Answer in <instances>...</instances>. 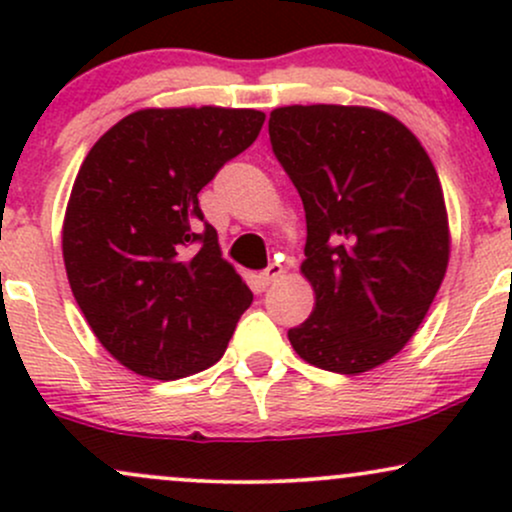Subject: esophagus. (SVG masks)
Segmentation results:
<instances>
[{
  "instance_id": "34e87169",
  "label": "esophagus",
  "mask_w": 512,
  "mask_h": 512,
  "mask_svg": "<svg viewBox=\"0 0 512 512\" xmlns=\"http://www.w3.org/2000/svg\"><path fill=\"white\" fill-rule=\"evenodd\" d=\"M279 276H284V267H281V264L272 262V264H269L267 269H264V272H260V281H262V286L274 284V281L279 279Z\"/></svg>"
}]
</instances>
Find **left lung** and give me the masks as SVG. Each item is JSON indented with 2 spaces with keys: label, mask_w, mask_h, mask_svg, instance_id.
<instances>
[{
  "label": "left lung",
  "mask_w": 512,
  "mask_h": 512,
  "mask_svg": "<svg viewBox=\"0 0 512 512\" xmlns=\"http://www.w3.org/2000/svg\"><path fill=\"white\" fill-rule=\"evenodd\" d=\"M269 139L303 199L301 274L315 308L289 330L310 366L358 375L414 337L443 284L450 226L443 187L407 125L366 105H286Z\"/></svg>",
  "instance_id": "left-lung-1"
}]
</instances>
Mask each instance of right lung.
<instances>
[{"label":"right lung","mask_w":512,"mask_h":512,"mask_svg":"<svg viewBox=\"0 0 512 512\" xmlns=\"http://www.w3.org/2000/svg\"><path fill=\"white\" fill-rule=\"evenodd\" d=\"M262 125L252 108H144L81 163L62 223L64 269L88 327L132 373L178 380L214 366L250 308L197 195Z\"/></svg>","instance_id":"1"}]
</instances>
